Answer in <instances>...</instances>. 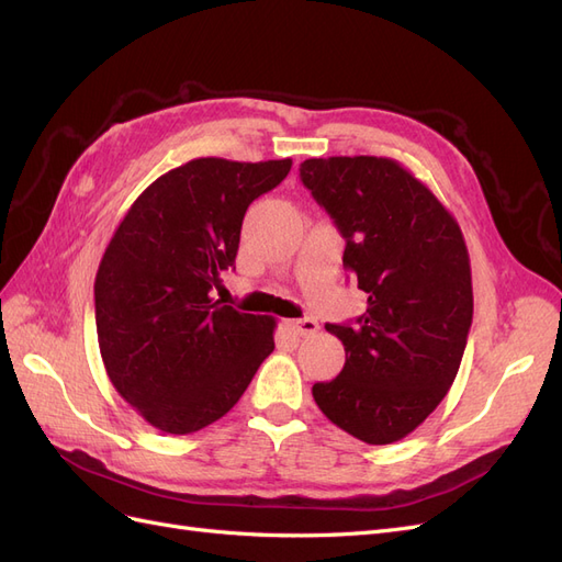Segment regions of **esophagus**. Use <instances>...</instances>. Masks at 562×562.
<instances>
[{
	"label": "esophagus",
	"mask_w": 562,
	"mask_h": 562,
	"mask_svg": "<svg viewBox=\"0 0 562 562\" xmlns=\"http://www.w3.org/2000/svg\"><path fill=\"white\" fill-rule=\"evenodd\" d=\"M288 326L293 328L295 335L300 337H307V335H314L318 330V323L314 318H297V321H291Z\"/></svg>",
	"instance_id": "obj_1"
}]
</instances>
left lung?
<instances>
[{
	"mask_svg": "<svg viewBox=\"0 0 562 562\" xmlns=\"http://www.w3.org/2000/svg\"><path fill=\"white\" fill-rule=\"evenodd\" d=\"M300 180L345 236V269L368 293L353 323H326L347 361L312 386L314 401L363 443H396L436 411L462 363L473 318L462 229L394 159H307Z\"/></svg>",
	"mask_w": 562,
	"mask_h": 562,
	"instance_id": "obj_1",
	"label": "left lung"
}]
</instances>
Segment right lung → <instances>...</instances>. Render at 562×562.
<instances>
[{
    "instance_id": "add662e5",
    "label": "right lung",
    "mask_w": 562,
    "mask_h": 562,
    "mask_svg": "<svg viewBox=\"0 0 562 562\" xmlns=\"http://www.w3.org/2000/svg\"><path fill=\"white\" fill-rule=\"evenodd\" d=\"M293 161L192 159L135 199L95 274L110 382L151 427L194 434L227 415L274 351V318L213 300L250 203Z\"/></svg>"
}]
</instances>
